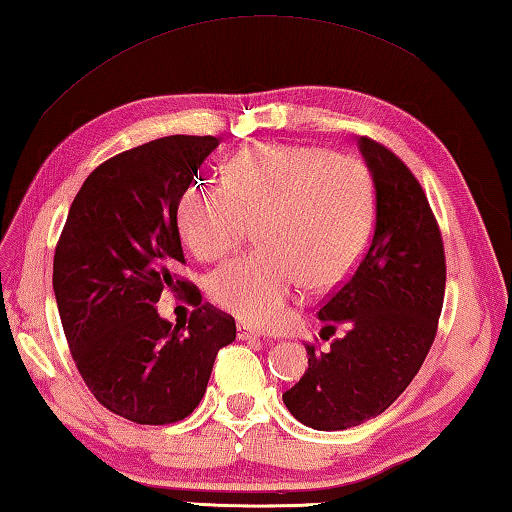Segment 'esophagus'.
Wrapping results in <instances>:
<instances>
[{
	"label": "esophagus",
	"mask_w": 512,
	"mask_h": 512,
	"mask_svg": "<svg viewBox=\"0 0 512 512\" xmlns=\"http://www.w3.org/2000/svg\"><path fill=\"white\" fill-rule=\"evenodd\" d=\"M237 336L241 341H248V339H259V329H255V327H250V325H246V323H239L237 325Z\"/></svg>",
	"instance_id": "34e87169"
}]
</instances>
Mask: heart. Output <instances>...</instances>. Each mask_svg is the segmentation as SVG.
Instances as JSON below:
<instances>
[{
    "instance_id": "1",
    "label": "heart",
    "mask_w": 512,
    "mask_h": 512,
    "mask_svg": "<svg viewBox=\"0 0 512 512\" xmlns=\"http://www.w3.org/2000/svg\"><path fill=\"white\" fill-rule=\"evenodd\" d=\"M255 221L262 248L223 264L210 298L246 323L277 327L302 282L327 289L366 250L372 183L363 164L318 146L257 144L225 164V178H196L178 196L180 239L203 262L230 255Z\"/></svg>"
}]
</instances>
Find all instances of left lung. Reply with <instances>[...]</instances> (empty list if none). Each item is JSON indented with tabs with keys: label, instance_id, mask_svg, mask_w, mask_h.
Masks as SVG:
<instances>
[{
	"label": "left lung",
	"instance_id": "1",
	"mask_svg": "<svg viewBox=\"0 0 512 512\" xmlns=\"http://www.w3.org/2000/svg\"><path fill=\"white\" fill-rule=\"evenodd\" d=\"M375 183V230L361 262L318 309L329 350L307 343L309 368L282 395L311 429L339 431L384 413L418 375L438 332L445 298V246L411 169L359 137ZM325 336V334H323Z\"/></svg>",
	"mask_w": 512,
	"mask_h": 512
}]
</instances>
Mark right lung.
Wrapping results in <instances>:
<instances>
[{
  "instance_id": "obj_1",
  "label": "right lung",
  "mask_w": 512,
  "mask_h": 512,
  "mask_svg": "<svg viewBox=\"0 0 512 512\" xmlns=\"http://www.w3.org/2000/svg\"><path fill=\"white\" fill-rule=\"evenodd\" d=\"M219 140L171 135L99 164L69 207L54 255V293L72 359L101 406L137 424L185 420L235 318L201 300L185 264L176 205ZM185 290L195 311L173 326L154 305Z\"/></svg>"
}]
</instances>
